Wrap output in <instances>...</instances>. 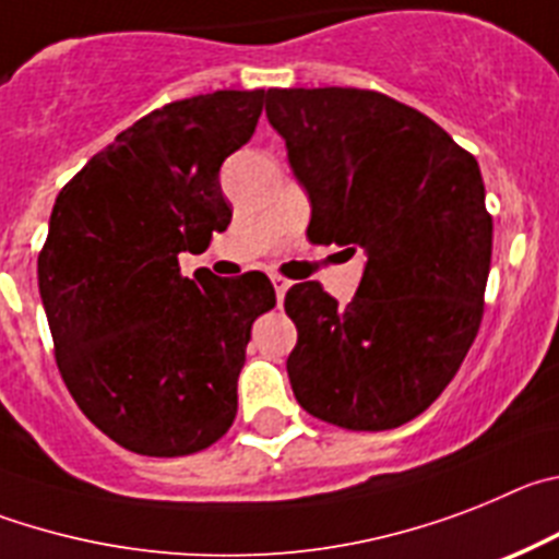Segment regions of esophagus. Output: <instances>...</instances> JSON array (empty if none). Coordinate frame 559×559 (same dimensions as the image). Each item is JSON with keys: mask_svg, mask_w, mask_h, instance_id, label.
I'll return each instance as SVG.
<instances>
[{"mask_svg": "<svg viewBox=\"0 0 559 559\" xmlns=\"http://www.w3.org/2000/svg\"><path fill=\"white\" fill-rule=\"evenodd\" d=\"M270 281H273L275 295H278V304H281V300H284V295H286V289H289V286H292V281H286L284 275H278V273L270 275Z\"/></svg>", "mask_w": 559, "mask_h": 559, "instance_id": "esophagus-1", "label": "esophagus"}]
</instances>
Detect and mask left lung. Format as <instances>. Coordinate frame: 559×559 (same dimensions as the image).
I'll return each mask as SVG.
<instances>
[{
  "mask_svg": "<svg viewBox=\"0 0 559 559\" xmlns=\"http://www.w3.org/2000/svg\"><path fill=\"white\" fill-rule=\"evenodd\" d=\"M267 119L309 192L311 242L367 255L348 306L317 281L286 292L292 392L340 429H399L479 334L492 253L479 164L426 114L367 88H270Z\"/></svg>",
  "mask_w": 559,
  "mask_h": 559,
  "instance_id": "1",
  "label": "left lung"
}]
</instances>
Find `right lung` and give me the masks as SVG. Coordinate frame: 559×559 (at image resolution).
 <instances>
[{"instance_id": "add662e5", "label": "right lung", "mask_w": 559, "mask_h": 559, "mask_svg": "<svg viewBox=\"0 0 559 559\" xmlns=\"http://www.w3.org/2000/svg\"><path fill=\"white\" fill-rule=\"evenodd\" d=\"M264 88L178 99L122 130L55 200L38 292L55 361L83 415L122 449L186 456L236 417L264 273L180 275L230 223L219 167L250 142Z\"/></svg>"}]
</instances>
